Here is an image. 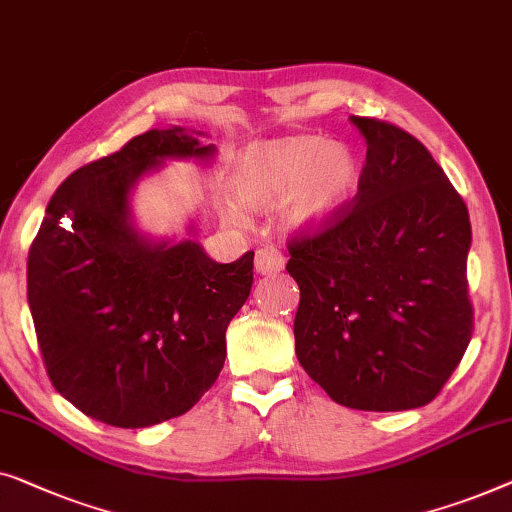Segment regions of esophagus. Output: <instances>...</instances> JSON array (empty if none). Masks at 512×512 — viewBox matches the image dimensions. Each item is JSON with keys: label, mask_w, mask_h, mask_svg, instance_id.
<instances>
[{"label": "esophagus", "mask_w": 512, "mask_h": 512, "mask_svg": "<svg viewBox=\"0 0 512 512\" xmlns=\"http://www.w3.org/2000/svg\"><path fill=\"white\" fill-rule=\"evenodd\" d=\"M283 266H285V255L280 253L278 248L266 246V248L257 250V257H255L257 273H262V276H269V273L283 271Z\"/></svg>", "instance_id": "1"}]
</instances>
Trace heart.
Wrapping results in <instances>:
<instances>
[{
	"label": "heart",
	"mask_w": 512,
	"mask_h": 512,
	"mask_svg": "<svg viewBox=\"0 0 512 512\" xmlns=\"http://www.w3.org/2000/svg\"><path fill=\"white\" fill-rule=\"evenodd\" d=\"M357 181L355 155L313 134L255 143L234 169V187L243 201L271 206L287 197V215L301 225L336 215L352 199ZM227 215L241 220L243 211L229 201Z\"/></svg>",
	"instance_id": "b5f03b06"
}]
</instances>
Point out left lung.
Returning a JSON list of instances; mask_svg holds the SVG:
<instances>
[{"mask_svg":"<svg viewBox=\"0 0 512 512\" xmlns=\"http://www.w3.org/2000/svg\"><path fill=\"white\" fill-rule=\"evenodd\" d=\"M366 139L355 199L287 241L301 299L294 350L341 406H427L473 334L469 208L427 148L352 115Z\"/></svg>","mask_w":512,"mask_h":512,"instance_id":"1","label":"left lung"}]
</instances>
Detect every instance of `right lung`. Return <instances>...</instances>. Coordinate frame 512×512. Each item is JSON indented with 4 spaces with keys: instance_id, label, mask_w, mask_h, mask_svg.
I'll return each mask as SVG.
<instances>
[{
    "instance_id": "1",
    "label": "right lung",
    "mask_w": 512,
    "mask_h": 512,
    "mask_svg": "<svg viewBox=\"0 0 512 512\" xmlns=\"http://www.w3.org/2000/svg\"><path fill=\"white\" fill-rule=\"evenodd\" d=\"M213 153L181 127L134 136L57 187L32 241L27 301L50 383L111 427L187 413L225 364L253 250L218 264L199 243H148L129 222V190L148 169Z\"/></svg>"
}]
</instances>
